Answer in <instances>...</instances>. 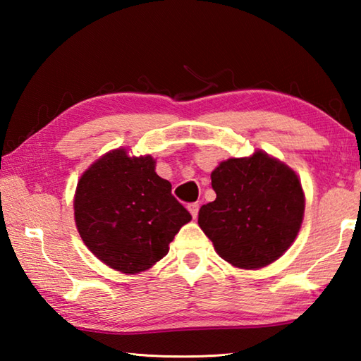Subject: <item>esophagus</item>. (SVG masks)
<instances>
[{
	"label": "esophagus",
	"mask_w": 361,
	"mask_h": 361,
	"mask_svg": "<svg viewBox=\"0 0 361 361\" xmlns=\"http://www.w3.org/2000/svg\"><path fill=\"white\" fill-rule=\"evenodd\" d=\"M199 204L195 202V204H189L188 205V210H189V213H191L192 215V218H197V215H199Z\"/></svg>",
	"instance_id": "esophagus-1"
}]
</instances>
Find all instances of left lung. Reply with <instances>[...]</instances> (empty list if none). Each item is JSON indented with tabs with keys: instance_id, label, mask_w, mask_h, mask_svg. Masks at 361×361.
<instances>
[{
	"instance_id": "obj_1",
	"label": "left lung",
	"mask_w": 361,
	"mask_h": 361,
	"mask_svg": "<svg viewBox=\"0 0 361 361\" xmlns=\"http://www.w3.org/2000/svg\"><path fill=\"white\" fill-rule=\"evenodd\" d=\"M213 202L199 210V226L215 252L240 269L277 261L298 237L305 197L301 180L285 162L255 151L231 157L212 172Z\"/></svg>"
}]
</instances>
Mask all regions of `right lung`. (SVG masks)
Returning <instances> with one entry per match:
<instances>
[{
    "instance_id": "obj_1",
    "label": "right lung",
    "mask_w": 361,
    "mask_h": 361,
    "mask_svg": "<svg viewBox=\"0 0 361 361\" xmlns=\"http://www.w3.org/2000/svg\"><path fill=\"white\" fill-rule=\"evenodd\" d=\"M79 235L102 262L122 274L148 271L169 253L191 215L156 173L149 154L108 151L81 175L75 200Z\"/></svg>"
}]
</instances>
